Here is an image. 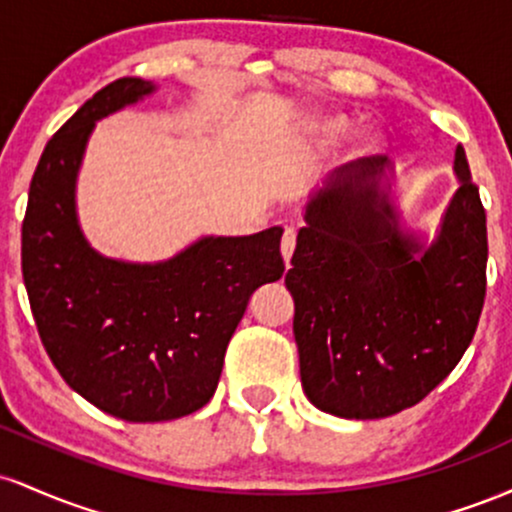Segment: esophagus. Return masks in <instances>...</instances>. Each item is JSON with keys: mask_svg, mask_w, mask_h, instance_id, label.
Returning <instances> with one entry per match:
<instances>
[{"mask_svg": "<svg viewBox=\"0 0 512 512\" xmlns=\"http://www.w3.org/2000/svg\"><path fill=\"white\" fill-rule=\"evenodd\" d=\"M293 250H296V231H293V228H286L284 238H281V257H284L286 267H289Z\"/></svg>", "mask_w": 512, "mask_h": 512, "instance_id": "34e87169", "label": "esophagus"}]
</instances>
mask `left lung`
I'll list each match as a JSON object with an SVG mask.
<instances>
[{
	"mask_svg": "<svg viewBox=\"0 0 512 512\" xmlns=\"http://www.w3.org/2000/svg\"><path fill=\"white\" fill-rule=\"evenodd\" d=\"M460 190L431 248L399 231L385 158L337 168L305 207L286 289L301 383L317 409L385 419L460 363L486 296V211L455 151Z\"/></svg>",
	"mask_w": 512,
	"mask_h": 512,
	"instance_id": "left-lung-1",
	"label": "left lung"
}]
</instances>
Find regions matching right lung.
Returning a JSON list of instances; mask_svg holds the SVG:
<instances>
[{
  "instance_id": "add662e5",
  "label": "right lung",
  "mask_w": 512,
  "mask_h": 512,
  "mask_svg": "<svg viewBox=\"0 0 512 512\" xmlns=\"http://www.w3.org/2000/svg\"><path fill=\"white\" fill-rule=\"evenodd\" d=\"M154 91L125 76L81 105L35 168L21 269L40 342L64 383L117 419L149 424L202 409L252 291L281 279V228L202 238L156 264L108 260L86 243L74 187L101 117Z\"/></svg>"
}]
</instances>
